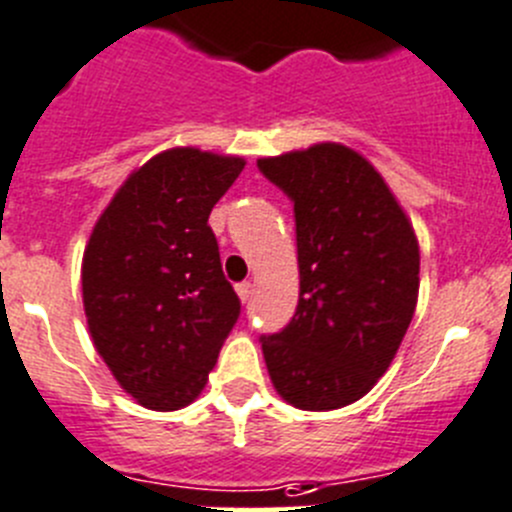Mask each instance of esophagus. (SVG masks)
I'll return each instance as SVG.
<instances>
[{
    "label": "esophagus",
    "mask_w": 512,
    "mask_h": 512,
    "mask_svg": "<svg viewBox=\"0 0 512 512\" xmlns=\"http://www.w3.org/2000/svg\"><path fill=\"white\" fill-rule=\"evenodd\" d=\"M252 288H255V285H252L250 280H245V283L237 285V295H240V298H242V303H247V300L252 298Z\"/></svg>",
    "instance_id": "esophagus-1"
}]
</instances>
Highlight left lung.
I'll use <instances>...</instances> for the list:
<instances>
[{"mask_svg":"<svg viewBox=\"0 0 512 512\" xmlns=\"http://www.w3.org/2000/svg\"><path fill=\"white\" fill-rule=\"evenodd\" d=\"M293 202L300 298L285 328L260 336L270 379L298 409L358 401L389 369L412 323L419 247L379 171L338 143L260 159Z\"/></svg>","mask_w":512,"mask_h":512,"instance_id":"8db88e82","label":"left lung"}]
</instances>
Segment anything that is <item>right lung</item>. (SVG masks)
I'll return each mask as SVG.
<instances>
[{
  "label": "right lung",
  "mask_w": 512,
  "mask_h": 512,
  "mask_svg": "<svg viewBox=\"0 0 512 512\" xmlns=\"http://www.w3.org/2000/svg\"><path fill=\"white\" fill-rule=\"evenodd\" d=\"M245 161L174 148L118 189L83 255L95 348L148 409L199 396L242 303L224 278L209 214Z\"/></svg>",
  "instance_id": "add662e5"
}]
</instances>
